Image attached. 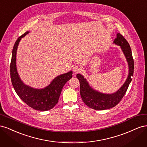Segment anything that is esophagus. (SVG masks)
Wrapping results in <instances>:
<instances>
[{
  "instance_id": "34e87169",
  "label": "esophagus",
  "mask_w": 147,
  "mask_h": 147,
  "mask_svg": "<svg viewBox=\"0 0 147 147\" xmlns=\"http://www.w3.org/2000/svg\"><path fill=\"white\" fill-rule=\"evenodd\" d=\"M81 68L78 65H75L73 67V72L74 73V74H77V73H78L80 71Z\"/></svg>"
}]
</instances>
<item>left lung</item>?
Masks as SVG:
<instances>
[{
    "label": "left lung",
    "mask_w": 147,
    "mask_h": 147,
    "mask_svg": "<svg viewBox=\"0 0 147 147\" xmlns=\"http://www.w3.org/2000/svg\"><path fill=\"white\" fill-rule=\"evenodd\" d=\"M113 43L121 47L129 67V73L126 81L117 91L112 94H106L99 92L90 86L83 75L80 74L77 75V78L80 83V95L82 99L84 104L92 109L103 110L116 106L125 94L128 86L132 81V77L134 74V63L129 44L119 33H117V38L115 39Z\"/></svg>",
    "instance_id": "left-lung-1"
}]
</instances>
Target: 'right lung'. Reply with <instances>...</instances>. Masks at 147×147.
Instances as JSON below:
<instances>
[{
    "label": "right lung",
    "instance_id": "add662e5",
    "mask_svg": "<svg viewBox=\"0 0 147 147\" xmlns=\"http://www.w3.org/2000/svg\"><path fill=\"white\" fill-rule=\"evenodd\" d=\"M29 33L27 31L20 36L13 47L10 64L11 80L16 94L26 104L35 110L47 111L53 109L58 102L63 86L72 77V71L58 75L50 84L42 89L34 88L24 84L17 71L16 51L21 38Z\"/></svg>",
    "mask_w": 147,
    "mask_h": 147
}]
</instances>
